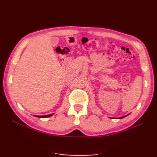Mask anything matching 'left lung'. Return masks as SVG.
<instances>
[{
    "label": "left lung",
    "mask_w": 157,
    "mask_h": 157,
    "mask_svg": "<svg viewBox=\"0 0 157 157\" xmlns=\"http://www.w3.org/2000/svg\"><path fill=\"white\" fill-rule=\"evenodd\" d=\"M126 117V116H124V117H121V118H124V117Z\"/></svg>",
    "instance_id": "8db88e82"
}]
</instances>
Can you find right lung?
<instances>
[{"label":"right lung","mask_w":157,"mask_h":157,"mask_svg":"<svg viewBox=\"0 0 157 157\" xmlns=\"http://www.w3.org/2000/svg\"><path fill=\"white\" fill-rule=\"evenodd\" d=\"M53 114H50V115H44V116H35L36 117H39V118H46V117H51Z\"/></svg>","instance_id":"1"}]
</instances>
